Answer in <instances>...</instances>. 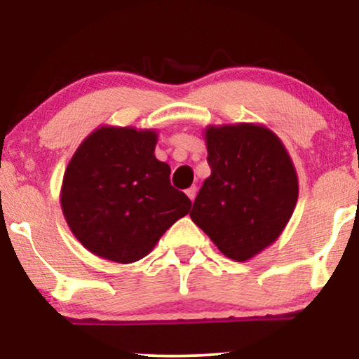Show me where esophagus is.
Wrapping results in <instances>:
<instances>
[{"label": "esophagus", "mask_w": 359, "mask_h": 359, "mask_svg": "<svg viewBox=\"0 0 359 359\" xmlns=\"http://www.w3.org/2000/svg\"><path fill=\"white\" fill-rule=\"evenodd\" d=\"M196 191H198V188H196V186H191V188L186 189V194H188V198H189L191 201H194V198H196Z\"/></svg>", "instance_id": "esophagus-1"}]
</instances>
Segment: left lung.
<instances>
[{
  "label": "left lung",
  "mask_w": 359,
  "mask_h": 359,
  "mask_svg": "<svg viewBox=\"0 0 359 359\" xmlns=\"http://www.w3.org/2000/svg\"><path fill=\"white\" fill-rule=\"evenodd\" d=\"M204 135L210 176L189 215L225 257L247 262L276 242L291 219L296 168L279 137L263 126H209Z\"/></svg>",
  "instance_id": "1"
}]
</instances>
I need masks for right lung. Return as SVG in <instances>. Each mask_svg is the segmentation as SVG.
Here are the masks:
<instances>
[{
  "instance_id": "obj_1",
  "label": "right lung",
  "mask_w": 359,
  "mask_h": 359,
  "mask_svg": "<svg viewBox=\"0 0 359 359\" xmlns=\"http://www.w3.org/2000/svg\"><path fill=\"white\" fill-rule=\"evenodd\" d=\"M155 130L104 126L78 147L63 175L60 204L73 235L97 257L134 263L191 209L156 160Z\"/></svg>"
}]
</instances>
